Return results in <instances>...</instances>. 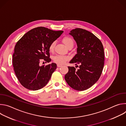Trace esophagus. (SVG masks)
Here are the masks:
<instances>
[{"mask_svg": "<svg viewBox=\"0 0 126 126\" xmlns=\"http://www.w3.org/2000/svg\"><path fill=\"white\" fill-rule=\"evenodd\" d=\"M62 65H61V64H57V67H62Z\"/></svg>", "mask_w": 126, "mask_h": 126, "instance_id": "obj_1", "label": "esophagus"}]
</instances>
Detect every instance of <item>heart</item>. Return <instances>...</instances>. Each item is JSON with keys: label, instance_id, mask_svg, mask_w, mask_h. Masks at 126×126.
Wrapping results in <instances>:
<instances>
[{"label": "heart", "instance_id": "1", "mask_svg": "<svg viewBox=\"0 0 126 126\" xmlns=\"http://www.w3.org/2000/svg\"><path fill=\"white\" fill-rule=\"evenodd\" d=\"M62 41L63 43L67 46L68 48L71 46H73L74 45V40L73 39L70 37H65L63 38ZM56 45V42L55 41L51 42L49 46V50L52 51L54 49L55 46ZM69 57L68 56H64L62 55H57L53 57V60L55 63L59 64H64L68 59Z\"/></svg>", "mask_w": 126, "mask_h": 126}]
</instances>
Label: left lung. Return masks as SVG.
I'll use <instances>...</instances> for the list:
<instances>
[{"label": "left lung", "instance_id": "obj_1", "mask_svg": "<svg viewBox=\"0 0 126 126\" xmlns=\"http://www.w3.org/2000/svg\"><path fill=\"white\" fill-rule=\"evenodd\" d=\"M69 34L77 46V54L69 63L79 64V68L69 66L65 79L74 90L84 91L92 86L102 74L105 60L103 46L95 35L85 29L76 28Z\"/></svg>", "mask_w": 126, "mask_h": 126}]
</instances>
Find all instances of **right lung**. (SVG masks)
Segmentation results:
<instances>
[{
	"mask_svg": "<svg viewBox=\"0 0 126 126\" xmlns=\"http://www.w3.org/2000/svg\"><path fill=\"white\" fill-rule=\"evenodd\" d=\"M38 27L25 33L15 46L12 63L15 75L21 84L30 90H37L49 82L57 68L56 63L40 66V62L51 61L49 46L63 33Z\"/></svg>",
	"mask_w": 126,
	"mask_h": 126,
	"instance_id": "add662e5",
	"label": "right lung"
}]
</instances>
